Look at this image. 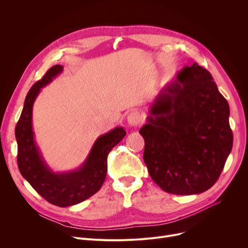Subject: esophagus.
<instances>
[{"instance_id": "obj_1", "label": "esophagus", "mask_w": 248, "mask_h": 248, "mask_svg": "<svg viewBox=\"0 0 248 248\" xmlns=\"http://www.w3.org/2000/svg\"><path fill=\"white\" fill-rule=\"evenodd\" d=\"M140 124V114L137 112L129 113L127 116V124L131 127H136Z\"/></svg>"}]
</instances>
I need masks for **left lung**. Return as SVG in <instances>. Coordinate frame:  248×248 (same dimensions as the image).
Segmentation results:
<instances>
[{
	"instance_id": "left-lung-1",
	"label": "left lung",
	"mask_w": 248,
	"mask_h": 248,
	"mask_svg": "<svg viewBox=\"0 0 248 248\" xmlns=\"http://www.w3.org/2000/svg\"><path fill=\"white\" fill-rule=\"evenodd\" d=\"M149 112L140 134L155 183L177 195L210 189L233 144L228 102L210 72L197 63L185 66L160 91Z\"/></svg>"
}]
</instances>
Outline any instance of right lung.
I'll return each instance as SVG.
<instances>
[{
  "mask_svg": "<svg viewBox=\"0 0 248 248\" xmlns=\"http://www.w3.org/2000/svg\"><path fill=\"white\" fill-rule=\"evenodd\" d=\"M62 71V65H54L41 80L31 87L24 101V108L15 128V136L18 145L17 161L21 175L49 203L59 207H68L88 199L101 188L107 177L108 155L126 133L122 126L114 127L97 138L85 161L76 170L60 173L52 171L35 141L32 111L41 88L49 84Z\"/></svg>",
  "mask_w": 248,
  "mask_h": 248,
  "instance_id": "right-lung-1",
  "label": "right lung"
}]
</instances>
